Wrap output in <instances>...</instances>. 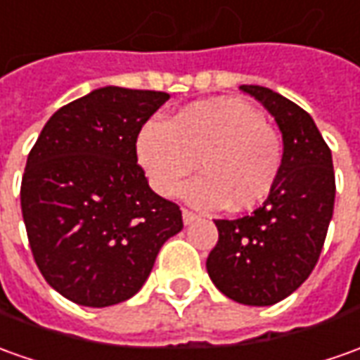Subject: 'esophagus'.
<instances>
[{"label": "esophagus", "mask_w": 360, "mask_h": 360, "mask_svg": "<svg viewBox=\"0 0 360 360\" xmlns=\"http://www.w3.org/2000/svg\"><path fill=\"white\" fill-rule=\"evenodd\" d=\"M197 219H199V217H197L195 212L189 211V209H183V222H185V224H191V222H195Z\"/></svg>", "instance_id": "1"}]
</instances>
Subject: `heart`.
Masks as SVG:
<instances>
[{
  "mask_svg": "<svg viewBox=\"0 0 360 360\" xmlns=\"http://www.w3.org/2000/svg\"><path fill=\"white\" fill-rule=\"evenodd\" d=\"M138 155L151 187L169 197L199 167L183 197L202 209L244 211L272 193L283 163L280 131L256 108L231 98L199 100L165 124L151 120L138 136Z\"/></svg>",
  "mask_w": 360,
  "mask_h": 360,
  "instance_id": "obj_1",
  "label": "heart"
}]
</instances>
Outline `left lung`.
<instances>
[{"label": "left lung", "mask_w": 360, "mask_h": 360, "mask_svg": "<svg viewBox=\"0 0 360 360\" xmlns=\"http://www.w3.org/2000/svg\"><path fill=\"white\" fill-rule=\"evenodd\" d=\"M240 90L262 102L282 129V171L262 207L234 221H214L219 242L207 272L234 302L274 305L295 292L319 260L333 217V160L305 110L270 88Z\"/></svg>", "instance_id": "obj_1"}]
</instances>
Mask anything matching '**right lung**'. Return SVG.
Returning a JSON list of instances; mask_svg holds the SVG:
<instances>
[{
	"mask_svg": "<svg viewBox=\"0 0 360 360\" xmlns=\"http://www.w3.org/2000/svg\"><path fill=\"white\" fill-rule=\"evenodd\" d=\"M167 92L106 86L58 108L29 151L21 212L37 268L86 307L126 302L183 229L177 202L149 189L138 136Z\"/></svg>",
	"mask_w": 360,
	"mask_h": 360,
	"instance_id": "right-lung-1",
	"label": "right lung"
}]
</instances>
